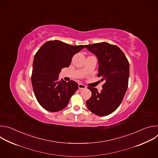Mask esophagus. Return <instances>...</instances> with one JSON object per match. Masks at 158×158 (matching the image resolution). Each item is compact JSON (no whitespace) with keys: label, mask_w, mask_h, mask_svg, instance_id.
Returning <instances> with one entry per match:
<instances>
[{"label":"esophagus","mask_w":158,"mask_h":158,"mask_svg":"<svg viewBox=\"0 0 158 158\" xmlns=\"http://www.w3.org/2000/svg\"><path fill=\"white\" fill-rule=\"evenodd\" d=\"M78 87H79V89L80 90H81V89H85V88H86V86H85V85L82 84H79Z\"/></svg>","instance_id":"34e87169"}]
</instances>
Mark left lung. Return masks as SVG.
<instances>
[{
  "label": "left lung",
  "instance_id": "left-lung-1",
  "mask_svg": "<svg viewBox=\"0 0 158 158\" xmlns=\"http://www.w3.org/2000/svg\"><path fill=\"white\" fill-rule=\"evenodd\" d=\"M99 61L98 77L104 81L102 89L88 87L91 98L86 101L87 108L99 116H107L119 106L128 87L129 64L123 52L115 45L107 42L85 45Z\"/></svg>",
  "mask_w": 158,
  "mask_h": 158
}]
</instances>
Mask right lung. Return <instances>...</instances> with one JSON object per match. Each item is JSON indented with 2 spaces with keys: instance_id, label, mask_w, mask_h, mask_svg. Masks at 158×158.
Listing matches in <instances>:
<instances>
[{
  "instance_id": "1",
  "label": "right lung",
  "mask_w": 158,
  "mask_h": 158,
  "mask_svg": "<svg viewBox=\"0 0 158 158\" xmlns=\"http://www.w3.org/2000/svg\"><path fill=\"white\" fill-rule=\"evenodd\" d=\"M84 48L55 40L44 43L36 52L31 76L35 96L40 105L50 112L65 108L78 89L74 81L59 79L61 69L68 67L74 54Z\"/></svg>"
}]
</instances>
